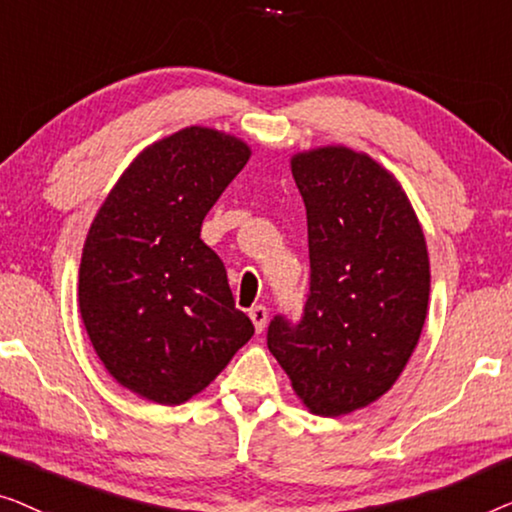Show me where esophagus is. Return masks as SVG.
<instances>
[{
	"label": "esophagus",
	"instance_id": "34e87169",
	"mask_svg": "<svg viewBox=\"0 0 512 512\" xmlns=\"http://www.w3.org/2000/svg\"><path fill=\"white\" fill-rule=\"evenodd\" d=\"M250 320H253V325L257 329V334L266 327V320H269V313H266L264 306H253L250 308Z\"/></svg>",
	"mask_w": 512,
	"mask_h": 512
}]
</instances>
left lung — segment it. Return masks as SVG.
I'll return each instance as SVG.
<instances>
[{
	"mask_svg": "<svg viewBox=\"0 0 512 512\" xmlns=\"http://www.w3.org/2000/svg\"><path fill=\"white\" fill-rule=\"evenodd\" d=\"M306 206L311 292L297 325L276 315L266 345L315 415L369 406L397 383L429 306L420 220L390 171L345 146L292 157Z\"/></svg>",
	"mask_w": 512,
	"mask_h": 512,
	"instance_id": "obj_1",
	"label": "left lung"
}]
</instances>
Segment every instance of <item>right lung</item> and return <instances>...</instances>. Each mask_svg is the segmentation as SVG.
<instances>
[{
  "mask_svg": "<svg viewBox=\"0 0 512 512\" xmlns=\"http://www.w3.org/2000/svg\"><path fill=\"white\" fill-rule=\"evenodd\" d=\"M248 160L246 141L185 127L136 155L92 220L78 269L81 318L106 371L143 399H192L255 334L225 264L199 239Z\"/></svg>",
  "mask_w": 512,
  "mask_h": 512,
  "instance_id": "obj_1",
  "label": "right lung"
}]
</instances>
